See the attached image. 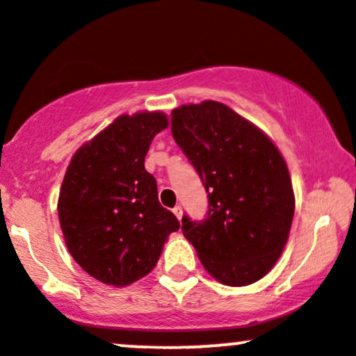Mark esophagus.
Listing matches in <instances>:
<instances>
[{"label":"esophagus","mask_w":356,"mask_h":356,"mask_svg":"<svg viewBox=\"0 0 356 356\" xmlns=\"http://www.w3.org/2000/svg\"><path fill=\"white\" fill-rule=\"evenodd\" d=\"M172 212H174V214H175V218H177L179 220L182 219V207H181V206H175L174 209H172Z\"/></svg>","instance_id":"obj_1"}]
</instances>
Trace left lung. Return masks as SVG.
Instances as JSON below:
<instances>
[{
    "mask_svg": "<svg viewBox=\"0 0 356 356\" xmlns=\"http://www.w3.org/2000/svg\"><path fill=\"white\" fill-rule=\"evenodd\" d=\"M172 136L209 192L206 220L184 216V236L219 283H256L280 259L295 216L284 157L263 130L214 100L174 108Z\"/></svg>",
    "mask_w": 356,
    "mask_h": 356,
    "instance_id": "8db88e82",
    "label": "left lung"
}]
</instances>
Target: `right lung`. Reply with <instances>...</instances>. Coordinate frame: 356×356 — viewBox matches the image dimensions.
<instances>
[{"label": "right lung", "instance_id": "add662e5", "mask_svg": "<svg viewBox=\"0 0 356 356\" xmlns=\"http://www.w3.org/2000/svg\"><path fill=\"white\" fill-rule=\"evenodd\" d=\"M169 127L164 112L118 115L73 154L58 195L65 244L100 283L132 284L149 275L179 220L161 206L144 161Z\"/></svg>", "mask_w": 356, "mask_h": 356}]
</instances>
